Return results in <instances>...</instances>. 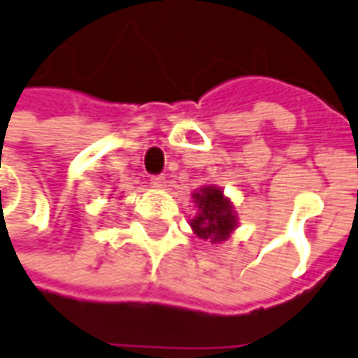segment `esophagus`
Returning a JSON list of instances; mask_svg holds the SVG:
<instances>
[{"mask_svg": "<svg viewBox=\"0 0 358 358\" xmlns=\"http://www.w3.org/2000/svg\"><path fill=\"white\" fill-rule=\"evenodd\" d=\"M150 184H152V188L157 189L166 188V176H162V174H159V176H150Z\"/></svg>", "mask_w": 358, "mask_h": 358, "instance_id": "34e87169", "label": "esophagus"}]
</instances>
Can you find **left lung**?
<instances>
[{
	"instance_id": "8db88e82",
	"label": "left lung",
	"mask_w": 358,
	"mask_h": 358,
	"mask_svg": "<svg viewBox=\"0 0 358 358\" xmlns=\"http://www.w3.org/2000/svg\"><path fill=\"white\" fill-rule=\"evenodd\" d=\"M198 213L189 220L192 231L199 239H208L210 243H223L237 229V213L231 199L217 186H201L192 194Z\"/></svg>"
}]
</instances>
